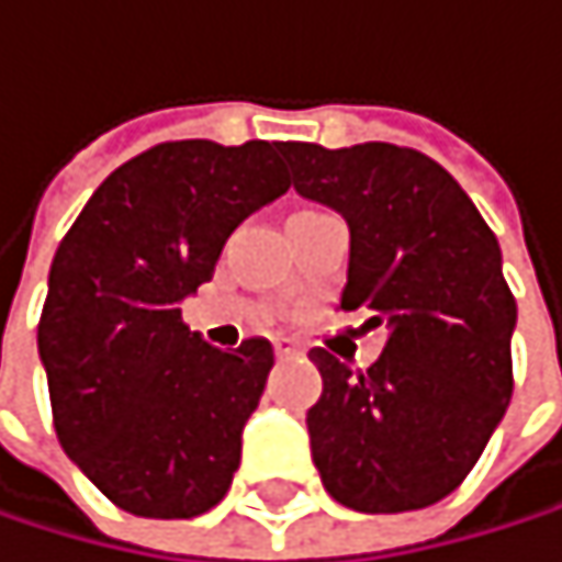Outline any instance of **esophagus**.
<instances>
[{
  "mask_svg": "<svg viewBox=\"0 0 562 562\" xmlns=\"http://www.w3.org/2000/svg\"><path fill=\"white\" fill-rule=\"evenodd\" d=\"M301 351V345L294 338H274V355L278 358H294Z\"/></svg>",
  "mask_w": 562,
  "mask_h": 562,
  "instance_id": "obj_1",
  "label": "esophagus"
}]
</instances>
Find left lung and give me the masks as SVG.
Instances as JSON below:
<instances>
[{
    "label": "left lung",
    "instance_id": "left-lung-1",
    "mask_svg": "<svg viewBox=\"0 0 562 562\" xmlns=\"http://www.w3.org/2000/svg\"><path fill=\"white\" fill-rule=\"evenodd\" d=\"M281 157L301 198L348 221L341 307L389 328L364 372L312 351L325 382L307 408L322 483L358 513L432 506L480 462L513 398L516 297L499 240L418 150L281 144Z\"/></svg>",
    "mask_w": 562,
    "mask_h": 562
}]
</instances>
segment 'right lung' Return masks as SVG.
I'll use <instances>...</instances> for the list:
<instances>
[{
	"instance_id": "right-lung-1",
	"label": "right lung",
	"mask_w": 562,
	"mask_h": 562,
	"mask_svg": "<svg viewBox=\"0 0 562 562\" xmlns=\"http://www.w3.org/2000/svg\"><path fill=\"white\" fill-rule=\"evenodd\" d=\"M291 187L281 144H157L116 167L63 237L40 318V358L66 456L133 516L190 519L240 465L274 348L237 351L183 325L234 227Z\"/></svg>"
}]
</instances>
